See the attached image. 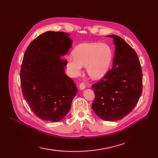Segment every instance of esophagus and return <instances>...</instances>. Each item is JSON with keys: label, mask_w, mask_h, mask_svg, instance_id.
<instances>
[{"label": "esophagus", "mask_w": 158, "mask_h": 158, "mask_svg": "<svg viewBox=\"0 0 158 158\" xmlns=\"http://www.w3.org/2000/svg\"><path fill=\"white\" fill-rule=\"evenodd\" d=\"M86 88V84L84 82H81L80 84V90H84V88Z\"/></svg>", "instance_id": "1"}]
</instances>
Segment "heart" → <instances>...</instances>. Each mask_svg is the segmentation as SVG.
Segmentation results:
<instances>
[{
    "mask_svg": "<svg viewBox=\"0 0 158 158\" xmlns=\"http://www.w3.org/2000/svg\"><path fill=\"white\" fill-rule=\"evenodd\" d=\"M72 57L68 58V66L71 74L78 75L82 66L92 78L99 79L105 76L112 60V50L109 45L97 43L79 45L72 52Z\"/></svg>",
    "mask_w": 158,
    "mask_h": 158,
    "instance_id": "obj_1",
    "label": "heart"
}]
</instances>
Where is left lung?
I'll list each match as a JSON object with an SVG mask.
<instances>
[{
    "mask_svg": "<svg viewBox=\"0 0 158 158\" xmlns=\"http://www.w3.org/2000/svg\"><path fill=\"white\" fill-rule=\"evenodd\" d=\"M113 38V68L92 85L95 94L92 109L105 121L120 120L136 106L143 89V74L135 51L118 35Z\"/></svg>",
    "mask_w": 158,
    "mask_h": 158,
    "instance_id": "left-lung-1",
    "label": "left lung"
}]
</instances>
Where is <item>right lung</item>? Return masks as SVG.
I'll return each mask as SVG.
<instances>
[{"label":"right lung","instance_id":"1","mask_svg":"<svg viewBox=\"0 0 158 158\" xmlns=\"http://www.w3.org/2000/svg\"><path fill=\"white\" fill-rule=\"evenodd\" d=\"M68 34L47 31L27 48L20 71L22 93L36 116L60 121L70 109L77 92L74 81L64 72L65 55L72 46Z\"/></svg>","mask_w":158,"mask_h":158}]
</instances>
